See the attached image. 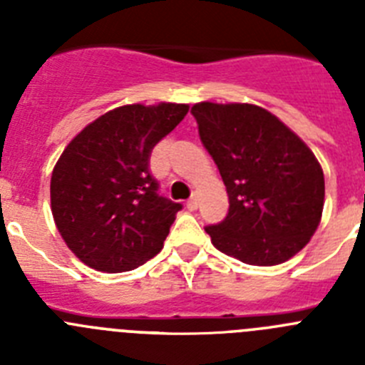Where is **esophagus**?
I'll return each instance as SVG.
<instances>
[{
  "mask_svg": "<svg viewBox=\"0 0 365 365\" xmlns=\"http://www.w3.org/2000/svg\"><path fill=\"white\" fill-rule=\"evenodd\" d=\"M197 197H190L188 199V202H186V208H188L190 212H193V210H197Z\"/></svg>",
  "mask_w": 365,
  "mask_h": 365,
  "instance_id": "1",
  "label": "esophagus"
}]
</instances>
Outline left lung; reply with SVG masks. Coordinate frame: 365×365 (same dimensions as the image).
<instances>
[{"label":"left lung","mask_w":365,"mask_h":365,"mask_svg":"<svg viewBox=\"0 0 365 365\" xmlns=\"http://www.w3.org/2000/svg\"><path fill=\"white\" fill-rule=\"evenodd\" d=\"M192 115L230 201L225 221L205 228L212 245L247 265L291 259L324 212V170L311 148L259 106L199 102Z\"/></svg>","instance_id":"left-lung-1"}]
</instances>
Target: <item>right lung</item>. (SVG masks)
Wrapping results in <instances>:
<instances>
[{
	"instance_id": "obj_1",
	"label": "right lung",
	"mask_w": 365,
	"mask_h": 365,
	"mask_svg": "<svg viewBox=\"0 0 365 365\" xmlns=\"http://www.w3.org/2000/svg\"><path fill=\"white\" fill-rule=\"evenodd\" d=\"M188 104H130L104 113L66 146L51 177V212L71 252L100 272H125L163 250L179 202L160 197L151 150Z\"/></svg>"
}]
</instances>
